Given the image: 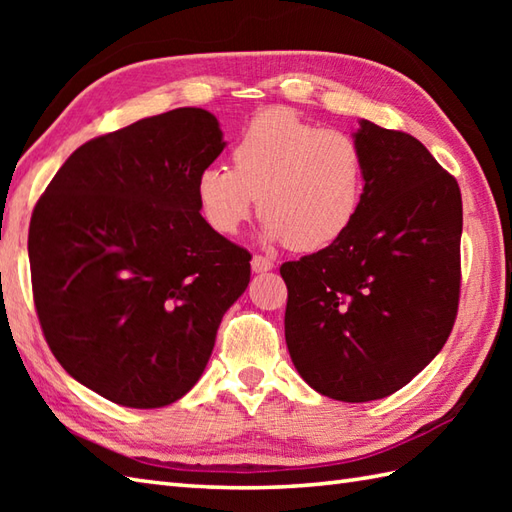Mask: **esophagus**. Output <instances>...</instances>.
I'll list each match as a JSON object with an SVG mask.
<instances>
[{
  "label": "esophagus",
  "instance_id": "1",
  "mask_svg": "<svg viewBox=\"0 0 512 512\" xmlns=\"http://www.w3.org/2000/svg\"><path fill=\"white\" fill-rule=\"evenodd\" d=\"M250 266H253V273H268V270H273L275 264H273V259H268L264 255H255Z\"/></svg>",
  "mask_w": 512,
  "mask_h": 512
}]
</instances>
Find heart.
<instances>
[{
    "mask_svg": "<svg viewBox=\"0 0 512 512\" xmlns=\"http://www.w3.org/2000/svg\"><path fill=\"white\" fill-rule=\"evenodd\" d=\"M233 169L206 165L195 180L200 213L213 231L235 235L259 198L268 242L317 253L350 231L363 204L361 147L286 107L257 114L231 151Z\"/></svg>",
    "mask_w": 512,
    "mask_h": 512,
    "instance_id": "1",
    "label": "heart"
}]
</instances>
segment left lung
I'll list each match as a JSON object with an SVG mask.
<instances>
[{
  "mask_svg": "<svg viewBox=\"0 0 512 512\" xmlns=\"http://www.w3.org/2000/svg\"><path fill=\"white\" fill-rule=\"evenodd\" d=\"M363 204L339 242L279 268L286 343L319 394L367 402L420 374L453 330L462 195L418 138L361 118Z\"/></svg>",
  "mask_w": 512,
  "mask_h": 512,
  "instance_id": "1",
  "label": "left lung"
}]
</instances>
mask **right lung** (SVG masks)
I'll return each mask as SVG.
<instances>
[{
	"mask_svg": "<svg viewBox=\"0 0 512 512\" xmlns=\"http://www.w3.org/2000/svg\"><path fill=\"white\" fill-rule=\"evenodd\" d=\"M217 118L178 107L81 145L30 220L32 295L61 367L134 409L198 383L250 253L206 224L195 180L226 147Z\"/></svg>",
	"mask_w": 512,
	"mask_h": 512,
	"instance_id": "1",
	"label": "right lung"
}]
</instances>
